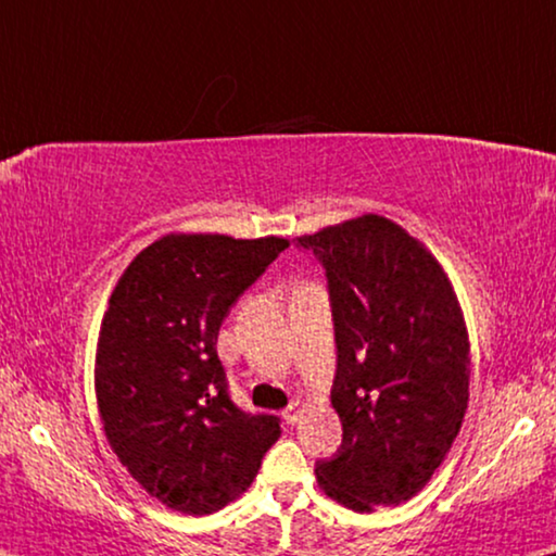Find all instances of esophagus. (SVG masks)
Returning a JSON list of instances; mask_svg holds the SVG:
<instances>
[{
    "instance_id": "1",
    "label": "esophagus",
    "mask_w": 556,
    "mask_h": 556,
    "mask_svg": "<svg viewBox=\"0 0 556 556\" xmlns=\"http://www.w3.org/2000/svg\"><path fill=\"white\" fill-rule=\"evenodd\" d=\"M281 417H285L287 425H296V421L302 419V404L300 402H292L285 412H281Z\"/></svg>"
}]
</instances>
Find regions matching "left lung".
I'll list each match as a JSON object with an SVG mask.
<instances>
[{"mask_svg": "<svg viewBox=\"0 0 556 556\" xmlns=\"http://www.w3.org/2000/svg\"><path fill=\"white\" fill-rule=\"evenodd\" d=\"M294 244L325 267L334 321L342 444L317 462L319 486L354 511L394 507L429 482L467 412L459 302L434 256L377 214Z\"/></svg>", "mask_w": 556, "mask_h": 556, "instance_id": "1", "label": "left lung"}]
</instances>
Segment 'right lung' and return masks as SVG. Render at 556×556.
Instances as JSON below:
<instances>
[{
    "mask_svg": "<svg viewBox=\"0 0 556 556\" xmlns=\"http://www.w3.org/2000/svg\"><path fill=\"white\" fill-rule=\"evenodd\" d=\"M281 250L279 237L169 235L112 292L94 371L104 432L142 490L185 515L247 492L279 439V417L231 402L217 337Z\"/></svg>",
    "mask_w": 556,
    "mask_h": 556,
    "instance_id": "obj_1",
    "label": "right lung"
}]
</instances>
